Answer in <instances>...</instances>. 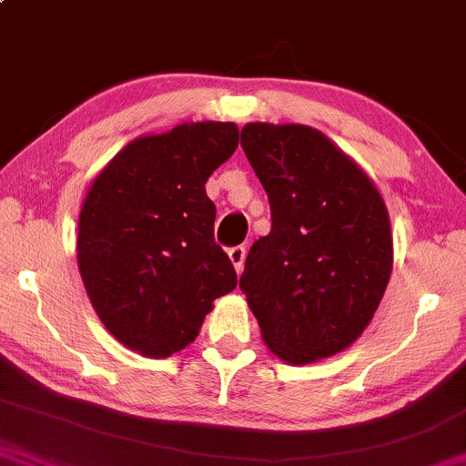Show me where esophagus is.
<instances>
[{
    "mask_svg": "<svg viewBox=\"0 0 466 466\" xmlns=\"http://www.w3.org/2000/svg\"><path fill=\"white\" fill-rule=\"evenodd\" d=\"M245 253H247V249H245L243 245H238V247H232V249L228 251V256H229V262L234 264V270H237L238 275L243 273V267H245Z\"/></svg>",
    "mask_w": 466,
    "mask_h": 466,
    "instance_id": "esophagus-1",
    "label": "esophagus"
}]
</instances>
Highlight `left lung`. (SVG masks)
Listing matches in <instances>:
<instances>
[{"instance_id":"obj_1","label":"left lung","mask_w":466,"mask_h":466,"mask_svg":"<svg viewBox=\"0 0 466 466\" xmlns=\"http://www.w3.org/2000/svg\"><path fill=\"white\" fill-rule=\"evenodd\" d=\"M240 146L270 204V232L240 275L264 344L286 363L333 357L379 308L393 267L387 206L331 139L305 125L249 122Z\"/></svg>"}]
</instances>
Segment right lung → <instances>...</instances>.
Returning a JSON list of instances; mask_svg holds the SVG:
<instances>
[{"instance_id":"right-lung-1","label":"right lung","mask_w":466,"mask_h":466,"mask_svg":"<svg viewBox=\"0 0 466 466\" xmlns=\"http://www.w3.org/2000/svg\"><path fill=\"white\" fill-rule=\"evenodd\" d=\"M237 146L234 122H185L133 139L94 178L76 264L94 311L127 349L174 355L198 338L215 299L237 288L204 187Z\"/></svg>"}]
</instances>
